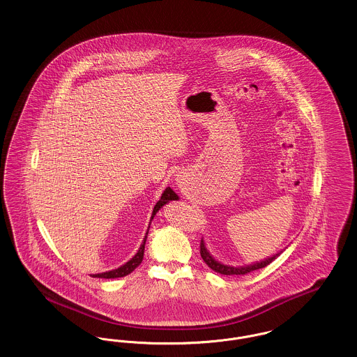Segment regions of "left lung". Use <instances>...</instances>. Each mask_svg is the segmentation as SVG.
Here are the masks:
<instances>
[{"label":"left lung","mask_w":357,"mask_h":357,"mask_svg":"<svg viewBox=\"0 0 357 357\" xmlns=\"http://www.w3.org/2000/svg\"><path fill=\"white\" fill-rule=\"evenodd\" d=\"M281 253H282V252H280V253H277V255H274L273 257H269V258H266V259H262V261H259V262H255V264H252V265L234 268V266L223 265L221 262H218L213 255L208 253V250L206 249L204 238H202V241H201V257L204 258L206 265H207L210 269H213L214 272L225 274V275H243V274H248V273L253 272V271H257V269H262V268L268 266V265H269L271 262H273Z\"/></svg>","instance_id":"obj_1"}]
</instances>
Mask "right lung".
<instances>
[{"label": "right lung", "mask_w": 357, "mask_h": 357, "mask_svg": "<svg viewBox=\"0 0 357 357\" xmlns=\"http://www.w3.org/2000/svg\"><path fill=\"white\" fill-rule=\"evenodd\" d=\"M176 199H179V197L175 194V191H174L171 187H167V188L163 191V194H162L160 199H159V201L156 202V204L153 206V215H151L150 223L153 221L155 214H156V213H158V211H159L165 204H167V202H170V201H176ZM149 230H150V226H149V229H147V233H146V236L143 238V242H142V245H140V248H139L137 253H136V255H134L128 262H126L124 265H121V266L118 268V269H114V271H109V272L92 274V277H96V278H119V277H124V275H127V274L134 272L136 268L142 264V261H143V255H144V245H146V239H147Z\"/></svg>", "instance_id": "obj_1"}]
</instances>
